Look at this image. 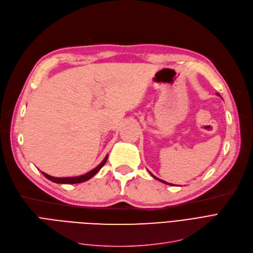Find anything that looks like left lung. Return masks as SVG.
Wrapping results in <instances>:
<instances>
[{"label":"left lung","mask_w":253,"mask_h":253,"mask_svg":"<svg viewBox=\"0 0 253 253\" xmlns=\"http://www.w3.org/2000/svg\"><path fill=\"white\" fill-rule=\"evenodd\" d=\"M217 95H218V94H217ZM150 174H151V175H152V176H153V177H154V178H156V179H158V180H160V181H161V182H164V183H166V184H171V183H168V182H166V181H164V180H161V179H160V178H158V177H156V176H154V175H153V174H152V173H151V172H150ZM171 185H173V184H171Z\"/></svg>","instance_id":"8db88e82"}]
</instances>
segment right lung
<instances>
[{
	"label": "right lung",
	"mask_w": 253,
	"mask_h": 253,
	"mask_svg": "<svg viewBox=\"0 0 253 253\" xmlns=\"http://www.w3.org/2000/svg\"><path fill=\"white\" fill-rule=\"evenodd\" d=\"M106 160H108V156H106L103 159V161L97 167H95L94 169H92L91 171L87 172V173H85L83 175H80V176H74V177H54V176L48 175L47 173H45V172H42V173H43V175L46 178H48L49 180H51L53 182H56V183H72V184L73 183H80V182H84V181H86V180L90 179L91 177L94 176L97 173V172L101 169V167L105 164Z\"/></svg>",
	"instance_id": "obj_1"
}]
</instances>
